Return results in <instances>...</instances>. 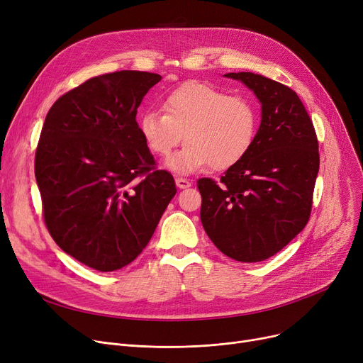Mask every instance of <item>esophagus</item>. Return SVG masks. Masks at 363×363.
Segmentation results:
<instances>
[{"instance_id":"34e87169","label":"esophagus","mask_w":363,"mask_h":363,"mask_svg":"<svg viewBox=\"0 0 363 363\" xmlns=\"http://www.w3.org/2000/svg\"><path fill=\"white\" fill-rule=\"evenodd\" d=\"M175 182H177V186H178L179 189H185V188H188V186H191V182H189V181L185 179V178H177Z\"/></svg>"}]
</instances>
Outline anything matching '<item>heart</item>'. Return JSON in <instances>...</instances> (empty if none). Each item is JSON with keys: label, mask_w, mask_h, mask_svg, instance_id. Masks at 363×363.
<instances>
[{"label": "heart", "mask_w": 363, "mask_h": 363, "mask_svg": "<svg viewBox=\"0 0 363 363\" xmlns=\"http://www.w3.org/2000/svg\"><path fill=\"white\" fill-rule=\"evenodd\" d=\"M163 111L148 110L138 121L148 150L169 156L182 140L185 147L166 162L178 175H188L211 164L226 170L252 150L259 128L256 106L241 95L203 82H186L167 94Z\"/></svg>", "instance_id": "obj_1"}]
</instances>
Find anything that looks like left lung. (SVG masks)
Masks as SVG:
<instances>
[{
	"label": "left lung",
	"mask_w": 363,
	"mask_h": 363,
	"mask_svg": "<svg viewBox=\"0 0 363 363\" xmlns=\"http://www.w3.org/2000/svg\"><path fill=\"white\" fill-rule=\"evenodd\" d=\"M252 89L262 121L252 150L220 182L199 179L206 234L228 257L252 263L282 250L306 226L319 170L313 123L289 86L252 72L226 73Z\"/></svg>",
	"instance_id": "1"
}]
</instances>
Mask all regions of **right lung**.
<instances>
[{"label": "right lung", "mask_w": 363, "mask_h": 363, "mask_svg": "<svg viewBox=\"0 0 363 363\" xmlns=\"http://www.w3.org/2000/svg\"><path fill=\"white\" fill-rule=\"evenodd\" d=\"M160 79L137 70L95 76L47 113L35 155L45 225L65 253L95 271L135 260L177 194L135 119Z\"/></svg>", "instance_id": "1"}]
</instances>
